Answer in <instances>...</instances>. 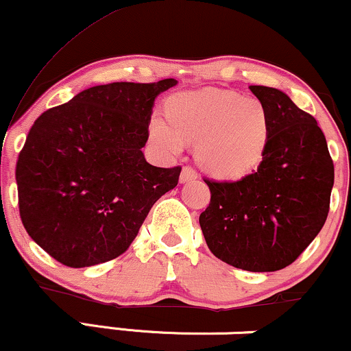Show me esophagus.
<instances>
[{
	"instance_id": "34e87169",
	"label": "esophagus",
	"mask_w": 351,
	"mask_h": 351,
	"mask_svg": "<svg viewBox=\"0 0 351 351\" xmlns=\"http://www.w3.org/2000/svg\"><path fill=\"white\" fill-rule=\"evenodd\" d=\"M196 178H198V173L193 170L191 167H183V170H181V175H180L181 183H188V181H193Z\"/></svg>"
}]
</instances>
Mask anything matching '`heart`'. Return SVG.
I'll return each mask as SVG.
<instances>
[{"instance_id":"heart-1","label":"heart","mask_w":351,"mask_h":351,"mask_svg":"<svg viewBox=\"0 0 351 351\" xmlns=\"http://www.w3.org/2000/svg\"><path fill=\"white\" fill-rule=\"evenodd\" d=\"M148 134L165 155L198 142L196 158L204 170L217 178H241L263 162L271 122L261 100L211 88L173 99L170 117L153 114Z\"/></svg>"}]
</instances>
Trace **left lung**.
Instances as JSON below:
<instances>
[{
    "mask_svg": "<svg viewBox=\"0 0 351 351\" xmlns=\"http://www.w3.org/2000/svg\"><path fill=\"white\" fill-rule=\"evenodd\" d=\"M271 122L263 162L239 181L204 183L211 191L199 226L217 259L251 272L292 264L324 228L333 162L317 120L285 92L249 86Z\"/></svg>",
    "mask_w": 351,
    "mask_h": 351,
    "instance_id": "8db88e82",
    "label": "left lung"
}]
</instances>
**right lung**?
Here are the masks:
<instances>
[{
    "instance_id": "add662e5",
    "label": "right lung",
    "mask_w": 351,
    "mask_h": 351,
    "mask_svg": "<svg viewBox=\"0 0 351 351\" xmlns=\"http://www.w3.org/2000/svg\"><path fill=\"white\" fill-rule=\"evenodd\" d=\"M178 80L114 82L79 92L36 120L18 163L19 215L36 244L67 267L123 254L178 184L180 167L145 160L155 99Z\"/></svg>"
}]
</instances>
